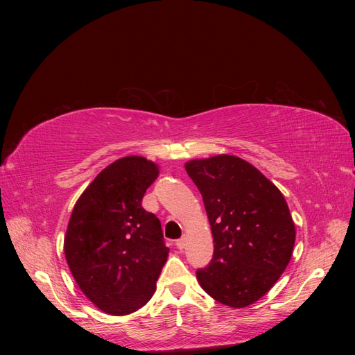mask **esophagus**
Segmentation results:
<instances>
[{"label":"esophagus","instance_id":"34e87169","mask_svg":"<svg viewBox=\"0 0 355 355\" xmlns=\"http://www.w3.org/2000/svg\"><path fill=\"white\" fill-rule=\"evenodd\" d=\"M185 245H187V240H185V239H179V240L176 241V247H178L179 250H184Z\"/></svg>","mask_w":355,"mask_h":355}]
</instances>
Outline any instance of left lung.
<instances>
[{"label": "left lung", "mask_w": 355, "mask_h": 355, "mask_svg": "<svg viewBox=\"0 0 355 355\" xmlns=\"http://www.w3.org/2000/svg\"><path fill=\"white\" fill-rule=\"evenodd\" d=\"M187 173L201 192L211 227L213 259L197 271L204 292L244 308L270 292L292 257L296 231L271 180L234 155L192 159Z\"/></svg>", "instance_id": "obj_1"}]
</instances>
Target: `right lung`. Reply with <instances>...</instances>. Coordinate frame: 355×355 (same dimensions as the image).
<instances>
[{"label":"right lung","instance_id":"obj_1","mask_svg":"<svg viewBox=\"0 0 355 355\" xmlns=\"http://www.w3.org/2000/svg\"><path fill=\"white\" fill-rule=\"evenodd\" d=\"M158 166L144 157L114 161L75 202L68 223L67 262L92 302L111 315L142 308L167 261L159 219L142 207Z\"/></svg>","mask_w":355,"mask_h":355}]
</instances>
